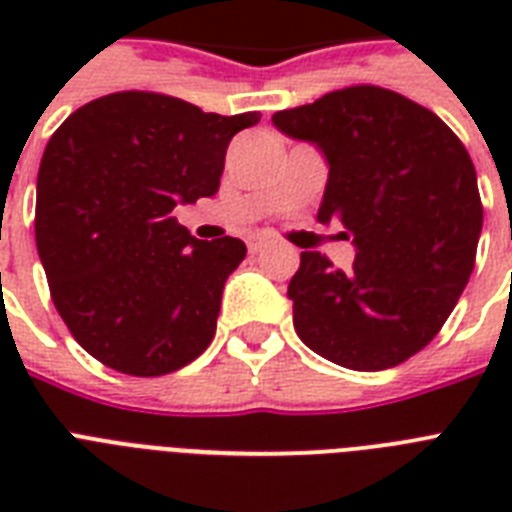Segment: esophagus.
<instances>
[{
	"mask_svg": "<svg viewBox=\"0 0 512 512\" xmlns=\"http://www.w3.org/2000/svg\"><path fill=\"white\" fill-rule=\"evenodd\" d=\"M247 247H249V255H260V252H265V249L273 247V241L260 239V236H257V239L247 241Z\"/></svg>",
	"mask_w": 512,
	"mask_h": 512,
	"instance_id": "esophagus-1",
	"label": "esophagus"
}]
</instances>
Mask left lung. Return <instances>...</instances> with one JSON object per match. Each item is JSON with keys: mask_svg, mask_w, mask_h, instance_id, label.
<instances>
[{"mask_svg": "<svg viewBox=\"0 0 512 512\" xmlns=\"http://www.w3.org/2000/svg\"><path fill=\"white\" fill-rule=\"evenodd\" d=\"M271 122L327 159L316 217L356 247L350 271L300 255L287 289L297 335L345 369L401 364L438 335L473 273L484 209L468 151L433 111L382 87L329 92Z\"/></svg>", "mask_w": 512, "mask_h": 512, "instance_id": "left-lung-1", "label": "left lung"}]
</instances>
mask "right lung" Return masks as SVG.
I'll list each match as a JSON object with an SVG mask.
<instances>
[{
    "mask_svg": "<svg viewBox=\"0 0 512 512\" xmlns=\"http://www.w3.org/2000/svg\"><path fill=\"white\" fill-rule=\"evenodd\" d=\"M257 122V111L114 92L55 130L36 177V249L60 319L90 356L159 377L207 350L247 247L193 239L172 209L215 196L228 143Z\"/></svg>",
    "mask_w": 512,
    "mask_h": 512,
    "instance_id": "1",
    "label": "right lung"
}]
</instances>
